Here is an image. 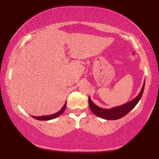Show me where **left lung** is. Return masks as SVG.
I'll return each instance as SVG.
<instances>
[{
    "label": "left lung",
    "mask_w": 159,
    "mask_h": 159,
    "mask_svg": "<svg viewBox=\"0 0 159 159\" xmlns=\"http://www.w3.org/2000/svg\"><path fill=\"white\" fill-rule=\"evenodd\" d=\"M144 85H145V82H144V84H143V86H142L140 93H139V95L137 96L135 98H134L133 100L130 101L129 102H128V103L123 104V105L116 107H114V108L109 109H103L98 106H97L95 104L93 103V102L91 100V99L89 97V98H88V103H89V106L91 111H92V112L94 114L98 116L99 118H103V119H106V120L119 119V118L123 117L124 116L128 114V113L137 105V104L138 103L139 101L140 100V99L142 96V94H143V92H144Z\"/></svg>",
    "instance_id": "obj_1"
}]
</instances>
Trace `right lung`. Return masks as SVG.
<instances>
[{"instance_id": "1", "label": "right lung", "mask_w": 159, "mask_h": 159, "mask_svg": "<svg viewBox=\"0 0 159 159\" xmlns=\"http://www.w3.org/2000/svg\"><path fill=\"white\" fill-rule=\"evenodd\" d=\"M66 101L65 102V104H64V105L62 107V108L61 109V110H60L58 112L55 113V114L48 115V116H31L34 118H35V119H37L39 120H52V119H54V118L58 117L59 116H60L61 114H62V113L64 111V110H65V109H66Z\"/></svg>"}]
</instances>
